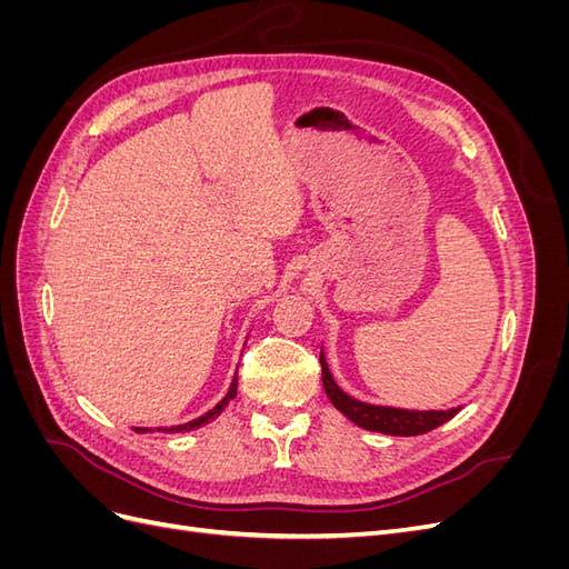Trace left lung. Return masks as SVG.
Instances as JSON below:
<instances>
[{"instance_id":"8db88e82","label":"left lung","mask_w":569,"mask_h":569,"mask_svg":"<svg viewBox=\"0 0 569 569\" xmlns=\"http://www.w3.org/2000/svg\"><path fill=\"white\" fill-rule=\"evenodd\" d=\"M322 366V387L327 399L332 401L337 410H341L351 422L358 427L370 429V432H382L391 437H416L432 432L435 427L449 422L460 408L451 410H403V408H387V406H372L358 399H351L349 393H343L337 382L332 380L330 368H327L325 353H320Z\"/></svg>"}]
</instances>
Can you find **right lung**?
Returning a JSON list of instances; mask_svg holds the SVG:
<instances>
[{
    "mask_svg": "<svg viewBox=\"0 0 569 569\" xmlns=\"http://www.w3.org/2000/svg\"><path fill=\"white\" fill-rule=\"evenodd\" d=\"M237 396V375H234V380H232V385H230V391L226 393V399H222L218 406H213L209 412H206V416H201V418H197V420H192V422H184V425H176V427H166L163 432H170V435H178V432H189V429H197V427H201V425H209L211 420H216L222 410H226V406L234 399ZM134 432H140V435H144V432H151V429H147V427H134Z\"/></svg>",
    "mask_w": 569,
    "mask_h": 569,
    "instance_id": "add662e5",
    "label": "right lung"
}]
</instances>
